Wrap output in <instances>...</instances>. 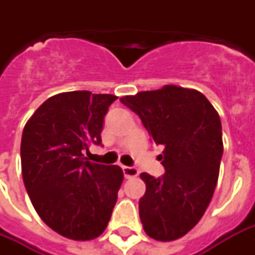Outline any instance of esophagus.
I'll return each mask as SVG.
<instances>
[{"mask_svg":"<svg viewBox=\"0 0 255 255\" xmlns=\"http://www.w3.org/2000/svg\"><path fill=\"white\" fill-rule=\"evenodd\" d=\"M123 173L126 178H131L136 177L139 174V170L136 169L135 167H123Z\"/></svg>","mask_w":255,"mask_h":255,"instance_id":"34e87169","label":"esophagus"}]
</instances>
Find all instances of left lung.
<instances>
[{
  "label": "left lung",
  "instance_id": "left-lung-1",
  "mask_svg": "<svg viewBox=\"0 0 255 255\" xmlns=\"http://www.w3.org/2000/svg\"><path fill=\"white\" fill-rule=\"evenodd\" d=\"M157 145H164L165 173H141L147 190L139 201L145 233L157 241L185 236L205 213L217 185L222 144L221 120L201 92L177 86L123 96Z\"/></svg>",
  "mask_w": 255,
  "mask_h": 255
}]
</instances>
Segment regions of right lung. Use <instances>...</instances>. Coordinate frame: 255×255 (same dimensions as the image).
Instances as JSON below:
<instances>
[{
    "instance_id": "1",
    "label": "right lung",
    "mask_w": 255,
    "mask_h": 255,
    "mask_svg": "<svg viewBox=\"0 0 255 255\" xmlns=\"http://www.w3.org/2000/svg\"><path fill=\"white\" fill-rule=\"evenodd\" d=\"M118 96L62 92L39 106L21 141L23 184L34 209L63 237L88 241L107 228L123 182L118 165L88 161L91 144L102 145L108 107Z\"/></svg>"
}]
</instances>
